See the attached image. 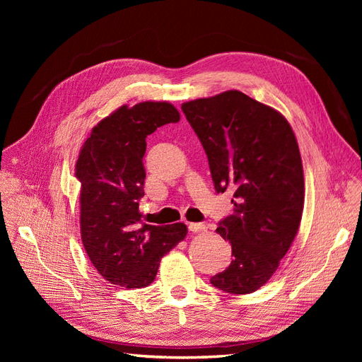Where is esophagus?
I'll return each instance as SVG.
<instances>
[{
	"mask_svg": "<svg viewBox=\"0 0 362 362\" xmlns=\"http://www.w3.org/2000/svg\"><path fill=\"white\" fill-rule=\"evenodd\" d=\"M189 229L192 233H204L206 231V226L204 223H189Z\"/></svg>",
	"mask_w": 362,
	"mask_h": 362,
	"instance_id": "obj_1",
	"label": "esophagus"
}]
</instances>
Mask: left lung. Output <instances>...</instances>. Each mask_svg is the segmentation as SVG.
I'll use <instances>...</instances> for the list:
<instances>
[{"instance_id": "obj_1", "label": "left lung", "mask_w": 362, "mask_h": 362, "mask_svg": "<svg viewBox=\"0 0 362 362\" xmlns=\"http://www.w3.org/2000/svg\"><path fill=\"white\" fill-rule=\"evenodd\" d=\"M217 193L234 192V213L216 233L233 261L210 281L229 294H249L272 278L300 225L305 182L298 140L275 108L238 90L184 103Z\"/></svg>"}]
</instances>
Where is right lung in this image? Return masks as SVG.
<instances>
[{"instance_id":"add662e5","label":"right lung","mask_w":362,"mask_h":362,"mask_svg":"<svg viewBox=\"0 0 362 362\" xmlns=\"http://www.w3.org/2000/svg\"><path fill=\"white\" fill-rule=\"evenodd\" d=\"M178 120L180 112L166 101L122 105L93 127L80 149L81 240L98 273L115 286H149L161 258L187 235L184 223H141L139 211L146 137Z\"/></svg>"}]
</instances>
